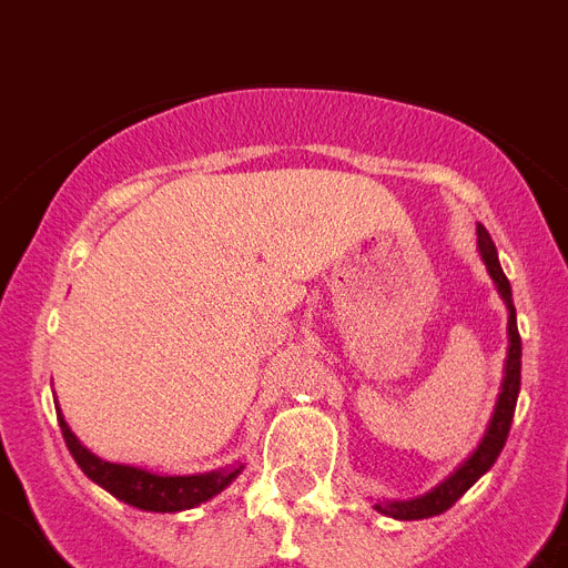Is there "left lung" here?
I'll list each match as a JSON object with an SVG mask.
<instances>
[{"label":"left lung","mask_w":568,"mask_h":568,"mask_svg":"<svg viewBox=\"0 0 568 568\" xmlns=\"http://www.w3.org/2000/svg\"><path fill=\"white\" fill-rule=\"evenodd\" d=\"M476 236H479V251H483V260L488 265V274L494 276L499 294H503L505 306H508V357H505V378H503V393H499L497 409H494V418L488 424V433H485L483 445L476 447L474 456H470L454 476H447L445 483L433 488L430 494H424L418 499H407V503H384L375 505L381 514H389L395 519H424V517H436V514L447 511L456 499L470 488V485L490 470V465L497 462V456L503 454L505 438H508V430H511L514 422V407H517V395H519V357H523V343H519L517 332V312H514V300H511V283L508 276L503 274L497 260V247L490 242V233L485 231L483 225H476Z\"/></svg>","instance_id":"1"}]
</instances>
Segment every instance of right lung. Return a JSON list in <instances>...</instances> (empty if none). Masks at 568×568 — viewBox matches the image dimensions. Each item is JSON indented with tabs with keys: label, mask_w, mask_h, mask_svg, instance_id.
I'll list each match as a JSON object with an SVG mask.
<instances>
[{
	"label": "right lung",
	"mask_w": 568,
	"mask_h": 568,
	"mask_svg": "<svg viewBox=\"0 0 568 568\" xmlns=\"http://www.w3.org/2000/svg\"><path fill=\"white\" fill-rule=\"evenodd\" d=\"M57 418H60V430H63L65 445H69L80 470L100 488H106L112 497L123 499L126 505H135L141 511H184V508H193L199 503H207L211 497H216L219 490H225L242 470V465H233V468L211 470V474L159 476L150 474V470L132 468V465H114V462L100 459L92 450H85L78 436L69 430L65 418L60 413H57Z\"/></svg>",
	"instance_id": "right-lung-1"
}]
</instances>
